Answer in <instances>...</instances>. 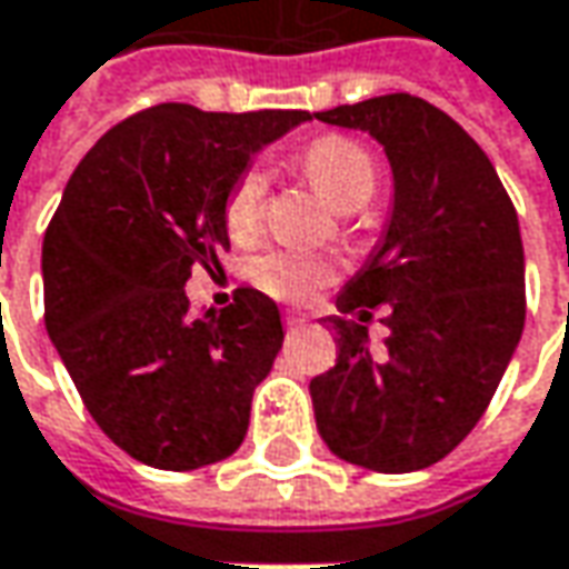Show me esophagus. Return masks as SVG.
I'll return each instance as SVG.
<instances>
[{
    "label": "esophagus",
    "instance_id": "obj_1",
    "mask_svg": "<svg viewBox=\"0 0 569 569\" xmlns=\"http://www.w3.org/2000/svg\"><path fill=\"white\" fill-rule=\"evenodd\" d=\"M284 326H288L291 332H297V329L310 326V317H307V313H300V310H288V313H284Z\"/></svg>",
    "mask_w": 569,
    "mask_h": 569
}]
</instances>
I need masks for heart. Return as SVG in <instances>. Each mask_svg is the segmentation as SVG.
<instances>
[{
	"mask_svg": "<svg viewBox=\"0 0 569 569\" xmlns=\"http://www.w3.org/2000/svg\"><path fill=\"white\" fill-rule=\"evenodd\" d=\"M303 170L313 180V187L329 199V206L339 211H361L370 206L377 192V164L367 154V148L351 139H319L303 154ZM262 196H266V177L259 170H247L228 196L224 221L230 237L247 240L259 228L262 218ZM252 281L274 297L284 300H303L326 281H332V266L313 256H295V252H269L252 262Z\"/></svg>",
	"mask_w": 569,
	"mask_h": 569,
	"instance_id": "heart-1",
	"label": "heart"
}]
</instances>
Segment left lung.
I'll list each match as a JSON object with an SVG mask.
<instances>
[{
  "label": "left lung",
  "mask_w": 569,
  "mask_h": 569,
  "mask_svg": "<svg viewBox=\"0 0 569 569\" xmlns=\"http://www.w3.org/2000/svg\"><path fill=\"white\" fill-rule=\"evenodd\" d=\"M313 117L367 132L392 170L382 237L336 297L341 317L322 319L339 361L310 382L317 430L351 466L427 469L478 425L522 336L519 218L488 154L427 100L382 94ZM373 306L390 329L380 356L360 326Z\"/></svg>",
  "instance_id": "obj_1"
}]
</instances>
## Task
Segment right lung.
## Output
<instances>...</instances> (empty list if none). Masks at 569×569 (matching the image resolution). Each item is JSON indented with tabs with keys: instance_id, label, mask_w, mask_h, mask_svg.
Listing matches in <instances>:
<instances>
[{
	"instance_id": "right-lung-1",
	"label": "right lung",
	"mask_w": 569,
	"mask_h": 569,
	"mask_svg": "<svg viewBox=\"0 0 569 569\" xmlns=\"http://www.w3.org/2000/svg\"><path fill=\"white\" fill-rule=\"evenodd\" d=\"M307 120L158 103L100 136L66 183L40 262L47 332L100 430L151 469H202L247 437L281 310L240 288L192 319L187 281L230 247L224 206L252 154Z\"/></svg>"
}]
</instances>
